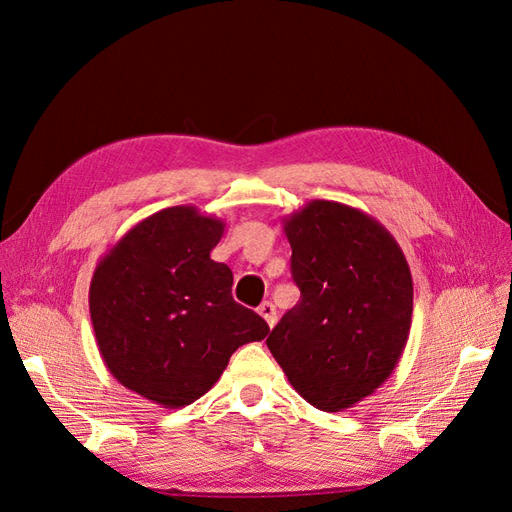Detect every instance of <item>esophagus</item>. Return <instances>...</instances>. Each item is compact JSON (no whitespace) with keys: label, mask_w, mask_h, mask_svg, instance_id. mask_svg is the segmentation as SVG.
Masks as SVG:
<instances>
[{"label":"esophagus","mask_w":512,"mask_h":512,"mask_svg":"<svg viewBox=\"0 0 512 512\" xmlns=\"http://www.w3.org/2000/svg\"><path fill=\"white\" fill-rule=\"evenodd\" d=\"M258 314H260L262 318H265V322L269 324L271 329L275 327V322H277V312H275V305H273V303H269V301L262 303V305L258 307Z\"/></svg>","instance_id":"34e87169"}]
</instances>
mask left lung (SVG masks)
Here are the masks:
<instances>
[{
  "label": "left lung",
  "instance_id": "8db88e82",
  "mask_svg": "<svg viewBox=\"0 0 512 512\" xmlns=\"http://www.w3.org/2000/svg\"><path fill=\"white\" fill-rule=\"evenodd\" d=\"M301 299L267 346L307 404L342 412L389 380L408 344L412 273L365 211L309 200L282 220Z\"/></svg>",
  "mask_w": 512,
  "mask_h": 512
}]
</instances>
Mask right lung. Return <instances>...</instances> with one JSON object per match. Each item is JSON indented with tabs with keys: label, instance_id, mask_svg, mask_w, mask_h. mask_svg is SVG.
Wrapping results in <instances>:
<instances>
[{
	"label": "right lung",
	"instance_id": "obj_1",
	"mask_svg": "<svg viewBox=\"0 0 512 512\" xmlns=\"http://www.w3.org/2000/svg\"><path fill=\"white\" fill-rule=\"evenodd\" d=\"M226 224L192 205L134 224L96 265L89 314L113 378L162 408H183L220 380L267 322L232 299V271L211 260Z\"/></svg>",
	"mask_w": 512,
	"mask_h": 512
}]
</instances>
